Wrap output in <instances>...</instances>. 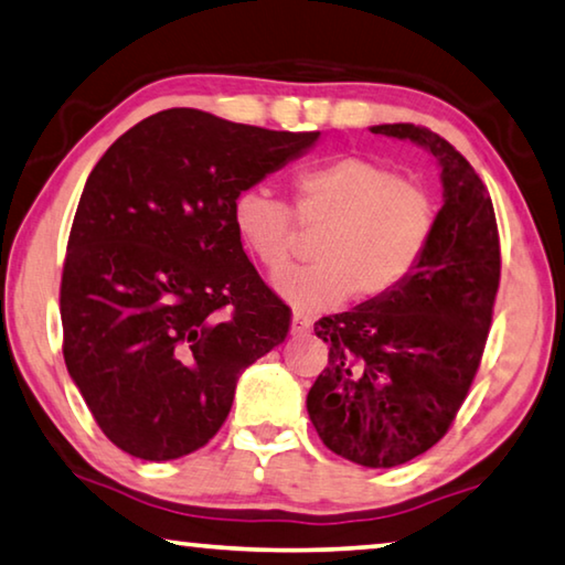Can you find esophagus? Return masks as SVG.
Wrapping results in <instances>:
<instances>
[{
	"label": "esophagus",
	"instance_id": "obj_1",
	"mask_svg": "<svg viewBox=\"0 0 565 565\" xmlns=\"http://www.w3.org/2000/svg\"><path fill=\"white\" fill-rule=\"evenodd\" d=\"M310 328H312L310 318L302 316V312H295L292 323H290V333L292 335H306V333H310Z\"/></svg>",
	"mask_w": 565,
	"mask_h": 565
}]
</instances>
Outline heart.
<instances>
[{"instance_id": "1", "label": "heart", "mask_w": 565, "mask_h": 565, "mask_svg": "<svg viewBox=\"0 0 565 565\" xmlns=\"http://www.w3.org/2000/svg\"><path fill=\"white\" fill-rule=\"evenodd\" d=\"M295 222L320 227L318 263L275 280L295 310L316 316L355 295L379 300L409 280L437 230L434 196L412 179L366 156H333L292 177V210L263 189L232 202L239 245L267 273H282L295 253Z\"/></svg>"}]
</instances>
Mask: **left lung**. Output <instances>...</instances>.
Instances as JSON below:
<instances>
[{"instance_id":"1","label":"left lung","mask_w":565,"mask_h":565,"mask_svg":"<svg viewBox=\"0 0 565 565\" xmlns=\"http://www.w3.org/2000/svg\"><path fill=\"white\" fill-rule=\"evenodd\" d=\"M371 131L431 151L445 204L402 288L316 323L331 351L308 392V414L331 452L398 467L445 437L470 392L500 285V234L488 189L452 143L414 124Z\"/></svg>"}]
</instances>
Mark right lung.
<instances>
[{"label": "right lung", "instance_id": "add662e5", "mask_svg": "<svg viewBox=\"0 0 565 565\" xmlns=\"http://www.w3.org/2000/svg\"><path fill=\"white\" fill-rule=\"evenodd\" d=\"M169 108L85 181L60 282L63 355L113 445L149 462L204 447L239 373L290 331L232 230V202L318 141Z\"/></svg>", "mask_w": 565, "mask_h": 565}]
</instances>
